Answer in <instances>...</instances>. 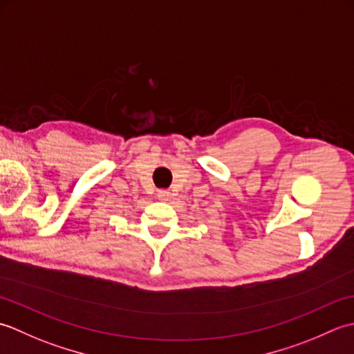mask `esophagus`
<instances>
[{
    "label": "esophagus",
    "instance_id": "esophagus-1",
    "mask_svg": "<svg viewBox=\"0 0 354 354\" xmlns=\"http://www.w3.org/2000/svg\"><path fill=\"white\" fill-rule=\"evenodd\" d=\"M156 196H158V199H160V201L167 202V201H170L173 196H175V194H173V192H171V190L164 189V190H158Z\"/></svg>",
    "mask_w": 354,
    "mask_h": 354
}]
</instances>
